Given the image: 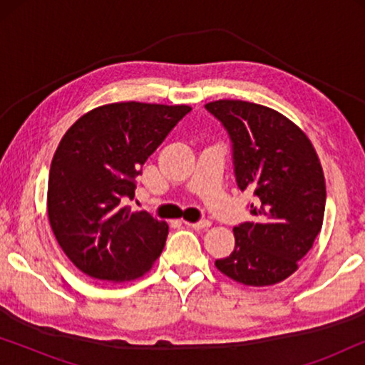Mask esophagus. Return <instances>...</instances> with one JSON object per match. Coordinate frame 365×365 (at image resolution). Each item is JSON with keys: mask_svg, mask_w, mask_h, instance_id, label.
<instances>
[{"mask_svg": "<svg viewBox=\"0 0 365 365\" xmlns=\"http://www.w3.org/2000/svg\"><path fill=\"white\" fill-rule=\"evenodd\" d=\"M189 227H192V229H207V227H211V221H206V219H204V221H199V222H186Z\"/></svg>", "mask_w": 365, "mask_h": 365, "instance_id": "esophagus-1", "label": "esophagus"}]
</instances>
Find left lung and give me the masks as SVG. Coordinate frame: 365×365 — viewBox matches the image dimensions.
Here are the masks:
<instances>
[{"instance_id":"8db88e82","label":"left lung","mask_w":365,"mask_h":365,"mask_svg":"<svg viewBox=\"0 0 365 365\" xmlns=\"http://www.w3.org/2000/svg\"><path fill=\"white\" fill-rule=\"evenodd\" d=\"M206 109L231 136L239 189L257 197L254 221L232 229L234 251L216 267L244 286H274L297 271L321 232V161L306 133L276 109L241 99H219Z\"/></svg>"}]
</instances>
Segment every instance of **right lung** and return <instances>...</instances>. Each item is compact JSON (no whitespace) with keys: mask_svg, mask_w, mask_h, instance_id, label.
<instances>
[{"mask_svg":"<svg viewBox=\"0 0 365 365\" xmlns=\"http://www.w3.org/2000/svg\"><path fill=\"white\" fill-rule=\"evenodd\" d=\"M189 111L187 104H103L64 133L49 169L48 219L86 276L134 281L161 256L169 226L126 202L139 169Z\"/></svg>","mask_w":365,"mask_h":365,"instance_id":"right-lung-1","label":"right lung"}]
</instances>
